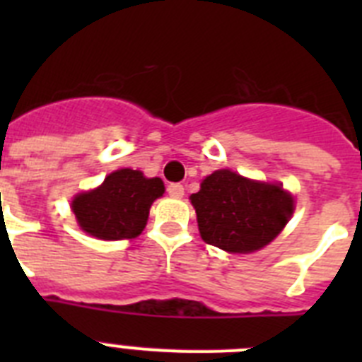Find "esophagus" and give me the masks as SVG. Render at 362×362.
Instances as JSON below:
<instances>
[{
	"instance_id": "34e87169",
	"label": "esophagus",
	"mask_w": 362,
	"mask_h": 362,
	"mask_svg": "<svg viewBox=\"0 0 362 362\" xmlns=\"http://www.w3.org/2000/svg\"><path fill=\"white\" fill-rule=\"evenodd\" d=\"M166 190H168V196L170 197H183L185 196V187L183 185H179V183H172V185H168V188H166Z\"/></svg>"
}]
</instances>
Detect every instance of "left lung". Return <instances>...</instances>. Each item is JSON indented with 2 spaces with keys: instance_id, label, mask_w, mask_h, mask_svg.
I'll use <instances>...</instances> for the list:
<instances>
[{
  "instance_id": "left-lung-1",
  "label": "left lung",
  "mask_w": 362,
  "mask_h": 362,
  "mask_svg": "<svg viewBox=\"0 0 362 362\" xmlns=\"http://www.w3.org/2000/svg\"><path fill=\"white\" fill-rule=\"evenodd\" d=\"M204 243L230 254H250L272 243L296 210L283 185L246 179L223 168L190 196Z\"/></svg>"
}]
</instances>
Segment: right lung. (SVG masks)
<instances>
[{
  "label": "right lung",
  "mask_w": 362,
  "mask_h": 362,
  "mask_svg": "<svg viewBox=\"0 0 362 362\" xmlns=\"http://www.w3.org/2000/svg\"><path fill=\"white\" fill-rule=\"evenodd\" d=\"M165 194L159 177L121 168L112 172L98 188L72 199V212L83 232L103 241L134 239L145 228L152 203Z\"/></svg>",
  "instance_id": "1"
}]
</instances>
